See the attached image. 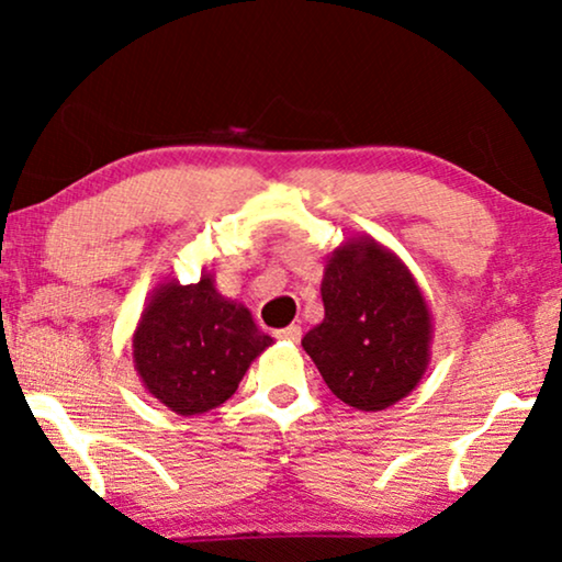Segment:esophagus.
<instances>
[{
	"mask_svg": "<svg viewBox=\"0 0 562 562\" xmlns=\"http://www.w3.org/2000/svg\"><path fill=\"white\" fill-rule=\"evenodd\" d=\"M276 337H279V340L299 342V340H302V327L289 325V327H283V329H276Z\"/></svg>",
	"mask_w": 562,
	"mask_h": 562,
	"instance_id": "34e87169",
	"label": "esophagus"
}]
</instances>
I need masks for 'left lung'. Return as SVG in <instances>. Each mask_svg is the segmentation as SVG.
<instances>
[{
  "label": "left lung",
  "instance_id": "left-lung-1",
  "mask_svg": "<svg viewBox=\"0 0 562 562\" xmlns=\"http://www.w3.org/2000/svg\"><path fill=\"white\" fill-rule=\"evenodd\" d=\"M325 319L302 348L348 406L381 412L417 386L429 363L432 317L402 260L373 237H352L325 266Z\"/></svg>",
  "mask_w": 562,
  "mask_h": 562
}]
</instances>
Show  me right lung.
Masks as SVG:
<instances>
[{
	"mask_svg": "<svg viewBox=\"0 0 562 562\" xmlns=\"http://www.w3.org/2000/svg\"><path fill=\"white\" fill-rule=\"evenodd\" d=\"M273 340L243 304L199 283H160L133 335L135 371L168 409L191 417L225 404L252 360Z\"/></svg>",
	"mask_w": 562,
	"mask_h": 562,
	"instance_id": "obj_1",
	"label": "right lung"
}]
</instances>
